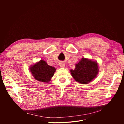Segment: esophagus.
<instances>
[{
    "label": "esophagus",
    "mask_w": 124,
    "mask_h": 124,
    "mask_svg": "<svg viewBox=\"0 0 124 124\" xmlns=\"http://www.w3.org/2000/svg\"><path fill=\"white\" fill-rule=\"evenodd\" d=\"M59 66L61 67H65V63H63V62H59Z\"/></svg>",
    "instance_id": "esophagus-1"
}]
</instances>
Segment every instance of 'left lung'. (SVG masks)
Returning <instances> with one entry per match:
<instances>
[{
    "label": "left lung",
    "instance_id": "left-lung-1",
    "mask_svg": "<svg viewBox=\"0 0 124 124\" xmlns=\"http://www.w3.org/2000/svg\"><path fill=\"white\" fill-rule=\"evenodd\" d=\"M97 62L87 58H82L70 72L73 78L81 84H87L95 78L98 72Z\"/></svg>",
    "mask_w": 124,
    "mask_h": 124
}]
</instances>
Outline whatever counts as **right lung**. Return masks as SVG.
Listing matches in <instances>:
<instances>
[{"mask_svg":"<svg viewBox=\"0 0 124 124\" xmlns=\"http://www.w3.org/2000/svg\"><path fill=\"white\" fill-rule=\"evenodd\" d=\"M30 70L36 80L47 83L53 76L56 69L53 67L48 65L43 60H41L31 67Z\"/></svg>","mask_w":124,"mask_h":124,"instance_id":"obj_1","label":"right lung"}]
</instances>
